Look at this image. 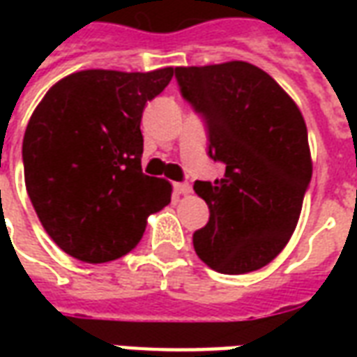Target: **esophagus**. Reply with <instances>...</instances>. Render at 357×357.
Masks as SVG:
<instances>
[{"mask_svg": "<svg viewBox=\"0 0 357 357\" xmlns=\"http://www.w3.org/2000/svg\"><path fill=\"white\" fill-rule=\"evenodd\" d=\"M191 191L193 189H191L189 183H174V193L176 195H183L185 197V195H191Z\"/></svg>", "mask_w": 357, "mask_h": 357, "instance_id": "obj_1", "label": "esophagus"}]
</instances>
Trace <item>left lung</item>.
Masks as SVG:
<instances>
[{
  "label": "left lung",
  "mask_w": 357,
  "mask_h": 357,
  "mask_svg": "<svg viewBox=\"0 0 357 357\" xmlns=\"http://www.w3.org/2000/svg\"><path fill=\"white\" fill-rule=\"evenodd\" d=\"M181 93L208 126V153L225 164L222 179L195 181L210 220L193 247L227 275L268 266L298 224L312 155L304 116L262 68L245 61L176 66Z\"/></svg>",
  "instance_id": "8db88e82"
}]
</instances>
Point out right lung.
Masks as SVG:
<instances>
[{
	"label": "right lung",
	"mask_w": 357,
	"mask_h": 357,
	"mask_svg": "<svg viewBox=\"0 0 357 357\" xmlns=\"http://www.w3.org/2000/svg\"><path fill=\"white\" fill-rule=\"evenodd\" d=\"M174 68L80 70L53 84L22 139L24 183L43 229L76 260L105 264L137 247L170 181L141 172L145 102Z\"/></svg>",
	"instance_id": "obj_1"
}]
</instances>
